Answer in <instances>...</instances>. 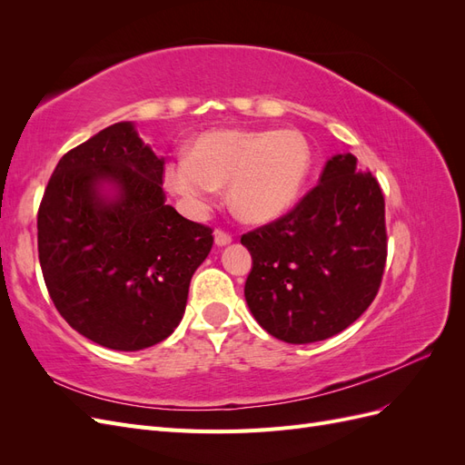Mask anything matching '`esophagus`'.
<instances>
[{"label": "esophagus", "mask_w": 465, "mask_h": 465, "mask_svg": "<svg viewBox=\"0 0 465 465\" xmlns=\"http://www.w3.org/2000/svg\"><path fill=\"white\" fill-rule=\"evenodd\" d=\"M231 242H232V236H231L229 232H224V231H221V229L215 231V244H217V246H227V244H231Z\"/></svg>", "instance_id": "34e87169"}]
</instances>
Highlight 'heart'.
Segmentation results:
<instances>
[{"label":"heart","instance_id":"obj_1","mask_svg":"<svg viewBox=\"0 0 465 465\" xmlns=\"http://www.w3.org/2000/svg\"><path fill=\"white\" fill-rule=\"evenodd\" d=\"M312 153L294 130H227L202 135L188 157L166 168L171 188L193 215H203L229 184L227 200L248 223H270L297 203L311 174Z\"/></svg>","mask_w":465,"mask_h":465}]
</instances>
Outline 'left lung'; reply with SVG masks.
I'll list each match as a JSON object with an SVG mask.
<instances>
[{
	"mask_svg": "<svg viewBox=\"0 0 465 465\" xmlns=\"http://www.w3.org/2000/svg\"><path fill=\"white\" fill-rule=\"evenodd\" d=\"M384 195L351 153L333 154L318 186L287 215L242 234L252 254V316L287 343L349 328L374 301L388 256Z\"/></svg>",
	"mask_w": 465,
	"mask_h": 465,
	"instance_id": "left-lung-1",
	"label": "left lung"
}]
</instances>
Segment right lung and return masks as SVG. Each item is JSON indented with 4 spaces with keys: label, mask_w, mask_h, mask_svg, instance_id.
<instances>
[{
    "label": "right lung",
    "mask_w": 465,
    "mask_h": 465,
    "mask_svg": "<svg viewBox=\"0 0 465 465\" xmlns=\"http://www.w3.org/2000/svg\"><path fill=\"white\" fill-rule=\"evenodd\" d=\"M164 159L118 122L67 151L38 209V260L64 320L87 340L139 351L186 311L213 231L164 203Z\"/></svg>",
    "instance_id": "right-lung-1"
}]
</instances>
